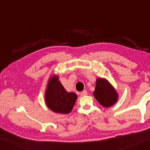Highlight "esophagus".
Returning a JSON list of instances; mask_svg holds the SVG:
<instances>
[{
	"instance_id": "1",
	"label": "esophagus",
	"mask_w": 150,
	"mask_h": 150,
	"mask_svg": "<svg viewBox=\"0 0 150 150\" xmlns=\"http://www.w3.org/2000/svg\"><path fill=\"white\" fill-rule=\"evenodd\" d=\"M87 92L86 90H84L83 92H82L80 93L81 96H85V95H87Z\"/></svg>"
}]
</instances>
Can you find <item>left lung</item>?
I'll list each match as a JSON object with an SVG mask.
<instances>
[{
  "label": "left lung",
  "instance_id": "8db88e82",
  "mask_svg": "<svg viewBox=\"0 0 150 150\" xmlns=\"http://www.w3.org/2000/svg\"><path fill=\"white\" fill-rule=\"evenodd\" d=\"M95 99L104 107H109L116 102L118 96L113 87L105 79L99 78L94 92Z\"/></svg>",
  "mask_w": 150,
  "mask_h": 150
}]
</instances>
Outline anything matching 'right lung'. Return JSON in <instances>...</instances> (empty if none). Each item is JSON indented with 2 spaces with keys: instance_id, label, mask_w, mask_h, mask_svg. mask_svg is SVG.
<instances>
[{
  "instance_id": "add662e5",
  "label": "right lung",
  "mask_w": 150,
  "mask_h": 150,
  "mask_svg": "<svg viewBox=\"0 0 150 150\" xmlns=\"http://www.w3.org/2000/svg\"><path fill=\"white\" fill-rule=\"evenodd\" d=\"M47 106L53 112L68 114L73 109L77 100V94L67 92L58 81L57 76L50 78L45 94Z\"/></svg>"
}]
</instances>
